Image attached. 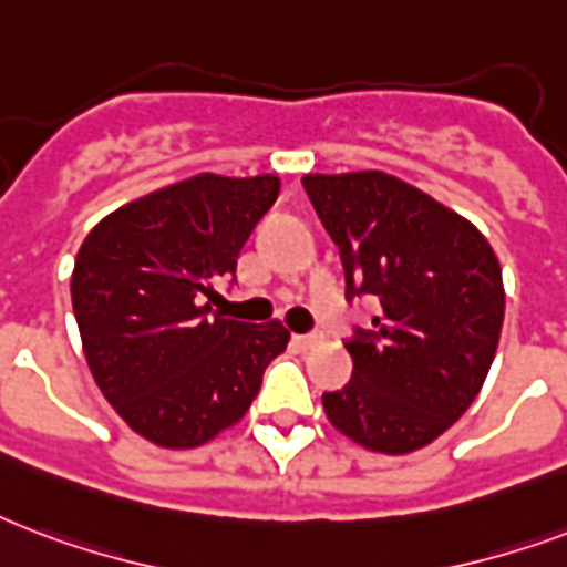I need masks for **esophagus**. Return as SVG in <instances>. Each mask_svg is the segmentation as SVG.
Instances as JSON below:
<instances>
[{"label": "esophagus", "instance_id": "1", "mask_svg": "<svg viewBox=\"0 0 567 567\" xmlns=\"http://www.w3.org/2000/svg\"><path fill=\"white\" fill-rule=\"evenodd\" d=\"M319 343H322V333H296L298 349H313Z\"/></svg>", "mask_w": 567, "mask_h": 567}]
</instances>
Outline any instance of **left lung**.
<instances>
[{
  "label": "left lung",
  "mask_w": 567,
  "mask_h": 567,
  "mask_svg": "<svg viewBox=\"0 0 567 567\" xmlns=\"http://www.w3.org/2000/svg\"><path fill=\"white\" fill-rule=\"evenodd\" d=\"M340 245L349 296H375V331L346 346L352 381L322 393L328 423L381 455H408L471 408L497 354L506 289L491 243L450 206L384 171L307 174Z\"/></svg>",
  "instance_id": "obj_1"
}]
</instances>
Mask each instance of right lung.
Masks as SVG:
<instances>
[{"instance_id": "add662e5", "label": "right lung", "mask_w": 567, "mask_h": 567, "mask_svg": "<svg viewBox=\"0 0 567 567\" xmlns=\"http://www.w3.org/2000/svg\"><path fill=\"white\" fill-rule=\"evenodd\" d=\"M280 179L195 174L109 213L76 254L70 298L96 388L135 434L195 450L230 429L289 343L280 319L213 313Z\"/></svg>"}]
</instances>
